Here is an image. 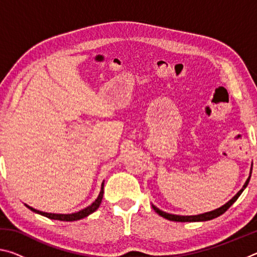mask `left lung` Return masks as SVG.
<instances>
[{
    "mask_svg": "<svg viewBox=\"0 0 257 257\" xmlns=\"http://www.w3.org/2000/svg\"><path fill=\"white\" fill-rule=\"evenodd\" d=\"M251 169H253V164H251V168H250V171H249V177L247 178V180L245 184H243L242 188L238 191V193L234 195V196L230 199L229 202H227L224 204V205L220 206L219 208H215V210L210 211V212H205V213H202V214H197V215H177V214H171V213H167L162 210H160L159 207H156L155 205L152 204V206H153L154 211L158 213L159 215H161L164 219L167 220H170V221H176V222H203V221H208V220H212V219H215V217L222 215L223 213L228 210V208L232 205V204L237 201L238 197L240 196L241 193L245 188L248 185L249 179H250V176H251Z\"/></svg>",
    "mask_w": 257,
    "mask_h": 257,
    "instance_id": "1",
    "label": "left lung"
}]
</instances>
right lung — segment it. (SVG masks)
<instances>
[{
    "instance_id": "right-lung-1",
    "label": "right lung",
    "mask_w": 257,
    "mask_h": 257,
    "mask_svg": "<svg viewBox=\"0 0 257 257\" xmlns=\"http://www.w3.org/2000/svg\"><path fill=\"white\" fill-rule=\"evenodd\" d=\"M103 194H104V180L102 182V186H101V191H99L97 198L95 199V201L90 204L89 206L85 207L84 210H80L78 212L75 213H70V214H58V213H47V212H42V211H38L36 208H34L32 206L27 205V204H25L26 206H27L30 211H33L35 213H37V214H41L43 216H46L49 217V219L52 220H59V221H77V220H81L84 219V217L88 216L89 214H92L95 211L97 210L101 205L102 203V199H103Z\"/></svg>"
}]
</instances>
